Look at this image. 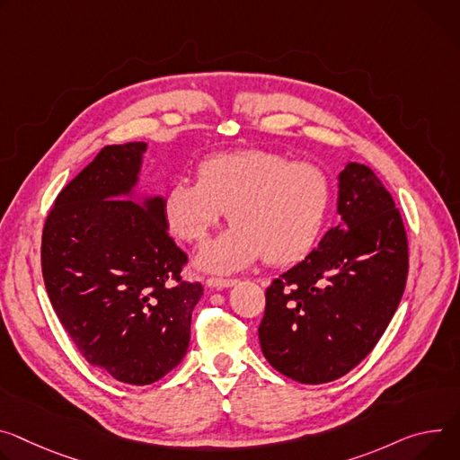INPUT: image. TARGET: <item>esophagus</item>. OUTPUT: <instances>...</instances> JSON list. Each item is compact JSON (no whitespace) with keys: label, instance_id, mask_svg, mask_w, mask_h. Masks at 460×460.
I'll return each mask as SVG.
<instances>
[{"label":"esophagus","instance_id":"1","mask_svg":"<svg viewBox=\"0 0 460 460\" xmlns=\"http://www.w3.org/2000/svg\"><path fill=\"white\" fill-rule=\"evenodd\" d=\"M236 282H238L236 279H215V277H211V279H207V280H205V284H207L208 288H217V289L231 288V286H234Z\"/></svg>","mask_w":460,"mask_h":460}]
</instances>
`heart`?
Returning a JSON list of instances; mask_svg holds the SVG:
<instances>
[{"label": "heart", "mask_w": 460, "mask_h": 460, "mask_svg": "<svg viewBox=\"0 0 460 460\" xmlns=\"http://www.w3.org/2000/svg\"><path fill=\"white\" fill-rule=\"evenodd\" d=\"M330 203L332 185L317 164L247 148L199 161L196 183L174 181L163 196V218L178 238L203 243L229 211L234 227L203 247L198 266L231 273L259 257L270 266L306 257L323 233Z\"/></svg>", "instance_id": "b5f03b06"}]
</instances>
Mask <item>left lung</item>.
Returning a JSON list of instances; mask_svg holds the SVG:
<instances>
[{"mask_svg":"<svg viewBox=\"0 0 460 460\" xmlns=\"http://www.w3.org/2000/svg\"><path fill=\"white\" fill-rule=\"evenodd\" d=\"M338 215L305 261L266 289L264 358L301 384L333 382L376 347L407 280V236L393 196L365 164L338 176Z\"/></svg>","mask_w":460,"mask_h":460,"instance_id":"obj_1","label":"left lung"}]
</instances>
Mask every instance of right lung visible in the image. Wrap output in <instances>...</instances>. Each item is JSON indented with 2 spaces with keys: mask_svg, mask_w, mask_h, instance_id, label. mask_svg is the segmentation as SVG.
<instances>
[{
  "mask_svg": "<svg viewBox=\"0 0 460 460\" xmlns=\"http://www.w3.org/2000/svg\"><path fill=\"white\" fill-rule=\"evenodd\" d=\"M146 143L104 146L58 194L41 234L49 301L84 359L148 385L187 354L199 282L163 218V196L136 192Z\"/></svg>",
  "mask_w": 460,
  "mask_h": 460,
  "instance_id": "1",
  "label": "right lung"
}]
</instances>
